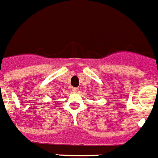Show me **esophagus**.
<instances>
[{"mask_svg": "<svg viewBox=\"0 0 158 158\" xmlns=\"http://www.w3.org/2000/svg\"><path fill=\"white\" fill-rule=\"evenodd\" d=\"M72 91L74 92H79V88H73Z\"/></svg>", "mask_w": 158, "mask_h": 158, "instance_id": "34e87169", "label": "esophagus"}]
</instances>
